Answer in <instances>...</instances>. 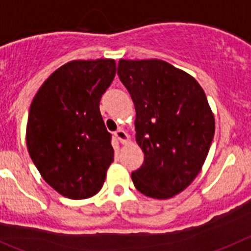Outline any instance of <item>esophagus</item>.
Returning a JSON list of instances; mask_svg holds the SVG:
<instances>
[{"label": "esophagus", "instance_id": "34e87169", "mask_svg": "<svg viewBox=\"0 0 251 251\" xmlns=\"http://www.w3.org/2000/svg\"><path fill=\"white\" fill-rule=\"evenodd\" d=\"M114 136H115L117 140L121 141V142H128V140H129V136H128L127 132L123 129H118L117 132L114 133Z\"/></svg>", "mask_w": 251, "mask_h": 251}]
</instances>
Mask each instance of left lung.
<instances>
[{
    "label": "left lung",
    "instance_id": "obj_1",
    "mask_svg": "<svg viewBox=\"0 0 251 251\" xmlns=\"http://www.w3.org/2000/svg\"><path fill=\"white\" fill-rule=\"evenodd\" d=\"M118 75L136 109V141L144 164L134 187L152 199L183 191L199 175L214 137V115L194 76L167 61L119 60Z\"/></svg>",
    "mask_w": 251,
    "mask_h": 251
}]
</instances>
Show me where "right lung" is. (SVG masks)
I'll return each instance as SVG.
<instances>
[{"label": "right lung", "mask_w": 251, "mask_h": 251, "mask_svg": "<svg viewBox=\"0 0 251 251\" xmlns=\"http://www.w3.org/2000/svg\"><path fill=\"white\" fill-rule=\"evenodd\" d=\"M115 76L113 59L74 60L45 80L29 109L26 146L42 178L65 198L96 195L114 161L100 100Z\"/></svg>", "instance_id": "1"}]
</instances>
